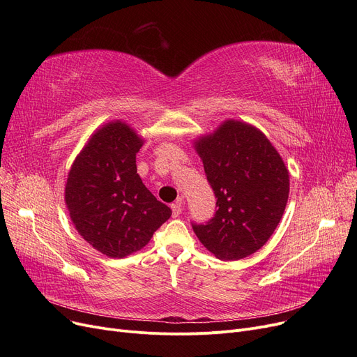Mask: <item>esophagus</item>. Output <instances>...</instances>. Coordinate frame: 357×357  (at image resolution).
<instances>
[{
  "label": "esophagus",
  "instance_id": "1",
  "mask_svg": "<svg viewBox=\"0 0 357 357\" xmlns=\"http://www.w3.org/2000/svg\"><path fill=\"white\" fill-rule=\"evenodd\" d=\"M171 208H172V217H174V218H176V217H179V215H181V213H182L181 202H175V204H172V205H171Z\"/></svg>",
  "mask_w": 357,
  "mask_h": 357
}]
</instances>
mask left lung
I'll use <instances>...</instances> for the list:
<instances>
[{"label":"left lung","instance_id":"left-lung-1","mask_svg":"<svg viewBox=\"0 0 357 357\" xmlns=\"http://www.w3.org/2000/svg\"><path fill=\"white\" fill-rule=\"evenodd\" d=\"M194 147L218 207L207 224H192L194 233L220 260L250 256L284 215L289 195L285 162L259 128L233 119L194 140Z\"/></svg>","mask_w":357,"mask_h":357}]
</instances>
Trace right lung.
Here are the masks:
<instances>
[{"mask_svg":"<svg viewBox=\"0 0 357 357\" xmlns=\"http://www.w3.org/2000/svg\"><path fill=\"white\" fill-rule=\"evenodd\" d=\"M144 140L126 121L105 123L75 158L65 202L81 237L108 257L143 249L172 215L142 182L136 153Z\"/></svg>","mask_w":357,"mask_h":357,"instance_id":"obj_1","label":"right lung"}]
</instances>
